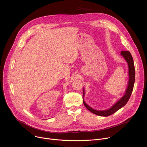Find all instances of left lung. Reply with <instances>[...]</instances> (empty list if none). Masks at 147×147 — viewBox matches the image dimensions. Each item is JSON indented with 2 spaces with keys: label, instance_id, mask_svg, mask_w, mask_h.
Masks as SVG:
<instances>
[{
  "label": "left lung",
  "instance_id": "1",
  "mask_svg": "<svg viewBox=\"0 0 147 147\" xmlns=\"http://www.w3.org/2000/svg\"><path fill=\"white\" fill-rule=\"evenodd\" d=\"M121 55L124 57L125 60L127 61L128 66H129V81L128 83V87L125 91V95L119 100L117 102H116V104L109 109H108L107 111H96L91 108H90L88 105L85 103V102L83 100V103L84 106L86 107V108L89 110L90 112L93 113L94 114H95L96 115L100 116H109L114 113H115L116 111H117L119 109L123 107L125 105L129 100L130 96L131 95L134 85V81H135V67H134V64L133 57L129 51H122L121 52ZM83 96L84 95V91H83Z\"/></svg>",
  "mask_w": 147,
  "mask_h": 147
}]
</instances>
